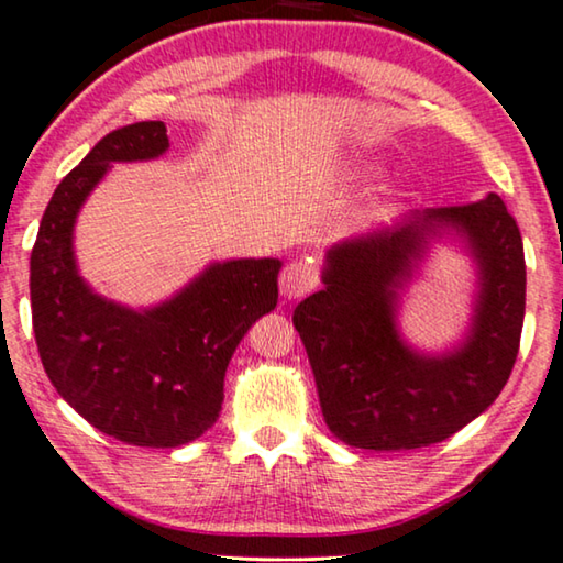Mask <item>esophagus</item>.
<instances>
[{"instance_id": "obj_1", "label": "esophagus", "mask_w": 563, "mask_h": 563, "mask_svg": "<svg viewBox=\"0 0 563 563\" xmlns=\"http://www.w3.org/2000/svg\"><path fill=\"white\" fill-rule=\"evenodd\" d=\"M317 284H320V272H317L312 258H299V262L287 264L279 276V289L287 299L307 297L309 291L317 289Z\"/></svg>"}]
</instances>
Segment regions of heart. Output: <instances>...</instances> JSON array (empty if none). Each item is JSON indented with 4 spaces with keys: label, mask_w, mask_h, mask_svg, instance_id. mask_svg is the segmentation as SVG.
<instances>
[{
    "label": "heart",
    "mask_w": 563,
    "mask_h": 563,
    "mask_svg": "<svg viewBox=\"0 0 563 563\" xmlns=\"http://www.w3.org/2000/svg\"><path fill=\"white\" fill-rule=\"evenodd\" d=\"M363 175H368V173H361V177H363Z\"/></svg>",
    "instance_id": "b5f03b06"
}]
</instances>
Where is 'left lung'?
I'll return each mask as SVG.
<instances>
[{
    "mask_svg": "<svg viewBox=\"0 0 563 563\" xmlns=\"http://www.w3.org/2000/svg\"><path fill=\"white\" fill-rule=\"evenodd\" d=\"M454 227L478 258L481 297L468 338L423 356L397 335V291L426 239ZM324 289L299 301L295 328L312 365L322 417L357 450H419L477 419L510 378L526 314V258L516 218L490 192L467 206L411 210L332 246Z\"/></svg>",
    "mask_w": 563,
    "mask_h": 563,
    "instance_id": "left-lung-1",
    "label": "left lung"
}]
</instances>
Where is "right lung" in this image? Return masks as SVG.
<instances>
[{
	"instance_id": "1",
	"label": "right lung",
	"mask_w": 563,
	"mask_h": 563,
	"mask_svg": "<svg viewBox=\"0 0 563 563\" xmlns=\"http://www.w3.org/2000/svg\"><path fill=\"white\" fill-rule=\"evenodd\" d=\"M167 146L162 121L106 134L55 187L30 256L32 328L47 378L91 427L134 446H180L213 427L228 361L279 297V258L213 264L144 312L80 279L73 254L80 206L113 162L154 159Z\"/></svg>"
}]
</instances>
